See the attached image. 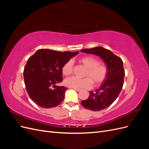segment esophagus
Listing matches in <instances>:
<instances>
[{
    "label": "esophagus",
    "instance_id": "obj_1",
    "mask_svg": "<svg viewBox=\"0 0 149 149\" xmlns=\"http://www.w3.org/2000/svg\"><path fill=\"white\" fill-rule=\"evenodd\" d=\"M74 90H75V91H78V92H79V91H81V89H78V88H73Z\"/></svg>",
    "mask_w": 149,
    "mask_h": 149
}]
</instances>
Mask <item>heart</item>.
I'll return each instance as SVG.
<instances>
[{
  "mask_svg": "<svg viewBox=\"0 0 149 149\" xmlns=\"http://www.w3.org/2000/svg\"><path fill=\"white\" fill-rule=\"evenodd\" d=\"M79 62L87 68L84 74L86 78H79L76 76L67 78L64 83L71 88L88 89L91 87L92 83L97 86L102 83L107 74V67L106 65L100 63L97 58L93 56H84L79 59ZM73 61H67L62 66V73L65 76L70 75L73 72Z\"/></svg>",
  "mask_w": 149,
  "mask_h": 149,
  "instance_id": "b5f03b06",
  "label": "heart"
}]
</instances>
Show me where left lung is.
Returning <instances> with one entry per match:
<instances>
[{"label": "left lung", "mask_w": 149, "mask_h": 149, "mask_svg": "<svg viewBox=\"0 0 149 149\" xmlns=\"http://www.w3.org/2000/svg\"><path fill=\"white\" fill-rule=\"evenodd\" d=\"M81 52L100 56L107 67V74L100 88L95 92L90 91L87 100L81 103L86 109L100 111L112 104L120 94L124 84L125 71L123 61L109 49L97 47L83 49Z\"/></svg>", "instance_id": "8db88e82"}]
</instances>
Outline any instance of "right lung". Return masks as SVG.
<instances>
[{
    "label": "right lung",
    "instance_id": "right-lung-1",
    "mask_svg": "<svg viewBox=\"0 0 149 149\" xmlns=\"http://www.w3.org/2000/svg\"><path fill=\"white\" fill-rule=\"evenodd\" d=\"M78 53V52H60L40 49L30 56L24 68V77L31 100L43 108L59 105L68 89L65 86H56L63 81L62 66Z\"/></svg>",
    "mask_w": 149,
    "mask_h": 149
}]
</instances>
